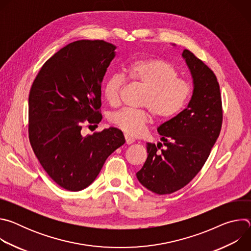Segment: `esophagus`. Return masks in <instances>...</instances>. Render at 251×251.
<instances>
[{
  "instance_id": "obj_1",
  "label": "esophagus",
  "mask_w": 251,
  "mask_h": 251,
  "mask_svg": "<svg viewBox=\"0 0 251 251\" xmlns=\"http://www.w3.org/2000/svg\"><path fill=\"white\" fill-rule=\"evenodd\" d=\"M125 141H126V144L131 145V144H133V143L135 142V139L130 137V136H128V135H125Z\"/></svg>"
}]
</instances>
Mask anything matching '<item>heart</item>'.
Here are the masks:
<instances>
[{"label": "heart", "instance_id": "heart-1", "mask_svg": "<svg viewBox=\"0 0 251 251\" xmlns=\"http://www.w3.org/2000/svg\"><path fill=\"white\" fill-rule=\"evenodd\" d=\"M127 75L131 80L145 89L141 104L158 119H169L180 113L191 96L189 83L178 78L177 70L163 59L135 60L128 66ZM124 81V76L120 74H112L105 79L102 94L111 106L118 104ZM109 121L126 135L139 136L149 123L150 113L146 110L124 108L112 113Z\"/></svg>", "mask_w": 251, "mask_h": 251}]
</instances>
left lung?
<instances>
[{"label":"left lung","instance_id":"8db88e82","mask_svg":"<svg viewBox=\"0 0 251 251\" xmlns=\"http://www.w3.org/2000/svg\"><path fill=\"white\" fill-rule=\"evenodd\" d=\"M176 46V45H173ZM193 78V94L186 108L158 127L162 143H147L148 157L137 172L149 191L168 195L188 185L204 165L219 138L223 109L220 84L212 70L193 52L182 53Z\"/></svg>","mask_w":251,"mask_h":251}]
</instances>
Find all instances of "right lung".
Wrapping results in <instances>:
<instances>
[{"label":"right lung","instance_id":"obj_1","mask_svg":"<svg viewBox=\"0 0 251 251\" xmlns=\"http://www.w3.org/2000/svg\"><path fill=\"white\" fill-rule=\"evenodd\" d=\"M115 50L104 41L71 43L46 61L31 85L30 145L48 175L67 191L90 186L106 159L125 143L114 127L81 134L83 124L96 125L102 119L101 83Z\"/></svg>","mask_w":251,"mask_h":251}]
</instances>
